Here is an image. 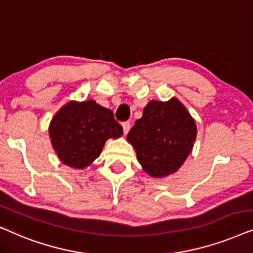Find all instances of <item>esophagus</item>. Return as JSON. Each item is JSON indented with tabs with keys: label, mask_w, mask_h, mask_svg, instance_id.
Wrapping results in <instances>:
<instances>
[{
	"label": "esophagus",
	"mask_w": 253,
	"mask_h": 253,
	"mask_svg": "<svg viewBox=\"0 0 253 253\" xmlns=\"http://www.w3.org/2000/svg\"><path fill=\"white\" fill-rule=\"evenodd\" d=\"M123 129H124V134H127L130 129V123L129 121H126V123H123Z\"/></svg>",
	"instance_id": "esophagus-1"
}]
</instances>
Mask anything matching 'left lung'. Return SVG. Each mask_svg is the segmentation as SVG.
I'll return each instance as SVG.
<instances>
[{
    "label": "left lung",
    "mask_w": 253,
    "mask_h": 253,
    "mask_svg": "<svg viewBox=\"0 0 253 253\" xmlns=\"http://www.w3.org/2000/svg\"><path fill=\"white\" fill-rule=\"evenodd\" d=\"M197 124L176 97L168 102L150 100L142 117L127 135L136 158L153 178H164L179 170L197 139Z\"/></svg>",
    "instance_id": "8db88e82"
}]
</instances>
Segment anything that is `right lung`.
Returning a JSON list of instances; mask_svg holds the SVG:
<instances>
[{
	"label": "right lung",
	"instance_id": "add662e5",
	"mask_svg": "<svg viewBox=\"0 0 253 253\" xmlns=\"http://www.w3.org/2000/svg\"><path fill=\"white\" fill-rule=\"evenodd\" d=\"M48 135L59 160L83 170L99 157L107 140L123 135V127L112 111L95 100H70L54 114Z\"/></svg>",
	"mask_w": 253,
	"mask_h": 253
}]
</instances>
